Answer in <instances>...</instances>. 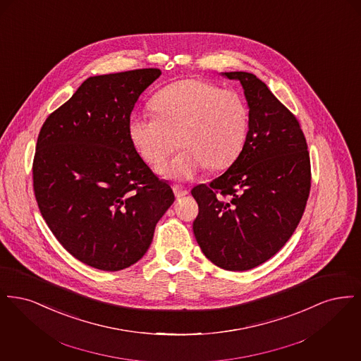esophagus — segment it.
<instances>
[{"mask_svg":"<svg viewBox=\"0 0 361 361\" xmlns=\"http://www.w3.org/2000/svg\"><path fill=\"white\" fill-rule=\"evenodd\" d=\"M173 192H174V195H176L177 199H181V197H184V196L188 195V189L178 187V185H174V187H173Z\"/></svg>","mask_w":361,"mask_h":361,"instance_id":"obj_1","label":"esophagus"}]
</instances>
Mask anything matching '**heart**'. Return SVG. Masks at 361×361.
Masks as SVG:
<instances>
[{
  "label": "heart",
  "instance_id": "obj_1",
  "mask_svg": "<svg viewBox=\"0 0 361 361\" xmlns=\"http://www.w3.org/2000/svg\"><path fill=\"white\" fill-rule=\"evenodd\" d=\"M152 105L157 115L135 112L128 133L137 153L158 165L180 145L184 150L158 169L174 181H187L206 166H230L245 145L249 109L238 92L203 78H187L161 89Z\"/></svg>",
  "mask_w": 361,
  "mask_h": 361
}]
</instances>
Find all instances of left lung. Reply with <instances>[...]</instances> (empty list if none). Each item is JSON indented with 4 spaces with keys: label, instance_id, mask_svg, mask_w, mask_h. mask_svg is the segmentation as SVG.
Wrapping results in <instances>:
<instances>
[{
    "label": "left lung",
    "instance_id": "8db88e82",
    "mask_svg": "<svg viewBox=\"0 0 361 361\" xmlns=\"http://www.w3.org/2000/svg\"><path fill=\"white\" fill-rule=\"evenodd\" d=\"M224 75L243 86L249 131L233 165L190 190L199 206L193 234L216 267L247 271L293 234L309 199L311 165L299 121L268 86L246 71Z\"/></svg>",
    "mask_w": 361,
    "mask_h": 361
}]
</instances>
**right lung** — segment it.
Listing matches in <instances>:
<instances>
[{
	"label": "right lung",
	"mask_w": 361,
	"mask_h": 361,
	"mask_svg": "<svg viewBox=\"0 0 361 361\" xmlns=\"http://www.w3.org/2000/svg\"><path fill=\"white\" fill-rule=\"evenodd\" d=\"M161 70L89 77L43 123L32 164L35 199L73 257L102 271L147 252L174 193L135 150L128 121Z\"/></svg>",
	"instance_id": "right-lung-1"
}]
</instances>
